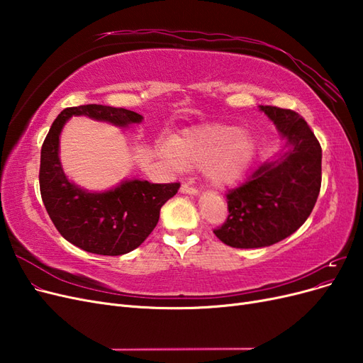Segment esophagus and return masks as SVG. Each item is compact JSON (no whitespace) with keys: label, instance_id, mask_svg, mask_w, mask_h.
<instances>
[{"label":"esophagus","instance_id":"34e87169","mask_svg":"<svg viewBox=\"0 0 363 363\" xmlns=\"http://www.w3.org/2000/svg\"><path fill=\"white\" fill-rule=\"evenodd\" d=\"M182 194H189V195H199V189L194 188L189 183H183L182 188H180Z\"/></svg>","mask_w":363,"mask_h":363}]
</instances>
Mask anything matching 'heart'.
I'll return each mask as SVG.
<instances>
[{
    "label": "heart",
    "mask_w": 363,
    "mask_h": 363,
    "mask_svg": "<svg viewBox=\"0 0 363 363\" xmlns=\"http://www.w3.org/2000/svg\"><path fill=\"white\" fill-rule=\"evenodd\" d=\"M256 152L248 130L230 124H206L184 130L172 138L171 151L162 155L182 167H204L206 179L218 188L235 184L245 174Z\"/></svg>",
    "instance_id": "obj_1"
}]
</instances>
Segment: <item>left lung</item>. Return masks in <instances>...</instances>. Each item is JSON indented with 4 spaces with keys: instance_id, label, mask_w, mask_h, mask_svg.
<instances>
[{
    "instance_id": "left-lung-1",
    "label": "left lung",
    "mask_w": 363,
    "mask_h": 363,
    "mask_svg": "<svg viewBox=\"0 0 363 363\" xmlns=\"http://www.w3.org/2000/svg\"><path fill=\"white\" fill-rule=\"evenodd\" d=\"M259 108L276 124L284 148L228 191L227 221L213 233L233 248L269 247L291 236L309 218L321 189L323 151L311 127L289 108Z\"/></svg>"
}]
</instances>
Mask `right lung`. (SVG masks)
<instances>
[{"instance_id": "add662e5", "label": "right lung", "mask_w": 363, "mask_h": 363, "mask_svg": "<svg viewBox=\"0 0 363 363\" xmlns=\"http://www.w3.org/2000/svg\"><path fill=\"white\" fill-rule=\"evenodd\" d=\"M72 116H87L121 128L139 124L144 118L123 107H68L52 123L40 150V195L59 233L72 245L94 255H125L155 230L162 206L177 194L180 183L156 184L133 179L103 192L82 189L69 182L59 157L62 128Z\"/></svg>"}]
</instances>
